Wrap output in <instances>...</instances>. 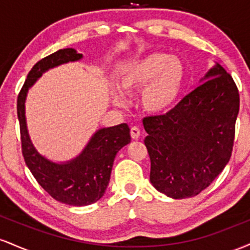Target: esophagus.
Segmentation results:
<instances>
[{
	"mask_svg": "<svg viewBox=\"0 0 250 250\" xmlns=\"http://www.w3.org/2000/svg\"><path fill=\"white\" fill-rule=\"evenodd\" d=\"M140 134H141V130H140L139 127H131L130 128V136H131V139L137 140L140 137Z\"/></svg>",
	"mask_w": 250,
	"mask_h": 250,
	"instance_id": "esophagus-1",
	"label": "esophagus"
}]
</instances>
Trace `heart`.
Masks as SVG:
<instances>
[{"label":"heart","instance_id":"heart-1","mask_svg":"<svg viewBox=\"0 0 250 250\" xmlns=\"http://www.w3.org/2000/svg\"><path fill=\"white\" fill-rule=\"evenodd\" d=\"M186 68L177 57L167 53H151L128 63L120 76V88L125 94H140L141 107L149 114H165L176 103L182 93ZM116 104H125V97L120 90L111 91Z\"/></svg>","mask_w":250,"mask_h":250}]
</instances>
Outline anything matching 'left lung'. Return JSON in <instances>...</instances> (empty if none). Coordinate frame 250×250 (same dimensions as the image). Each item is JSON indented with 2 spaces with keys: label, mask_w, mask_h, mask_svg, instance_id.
I'll return each instance as SVG.
<instances>
[{
  "label": "left lung",
  "mask_w": 250,
  "mask_h": 250,
  "mask_svg": "<svg viewBox=\"0 0 250 250\" xmlns=\"http://www.w3.org/2000/svg\"><path fill=\"white\" fill-rule=\"evenodd\" d=\"M201 84L165 115L143 119L150 182L171 199H187L209 187L231 156L240 96L219 63Z\"/></svg>",
  "instance_id": "1"
}]
</instances>
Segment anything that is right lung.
Listing matches in <instances>:
<instances>
[{
	"label": "right lung",
	"mask_w": 250,
	"mask_h": 250,
	"mask_svg": "<svg viewBox=\"0 0 250 250\" xmlns=\"http://www.w3.org/2000/svg\"><path fill=\"white\" fill-rule=\"evenodd\" d=\"M82 57L73 48H65L42 59L31 68L17 97L25 165L51 197L75 207L91 205L104 195L116 154L130 142V129L127 123L99 129L76 157L65 162H54L40 154L31 142L25 119V99L29 88L45 71L64 63L80 61Z\"/></svg>",
	"instance_id": "1"
}]
</instances>
